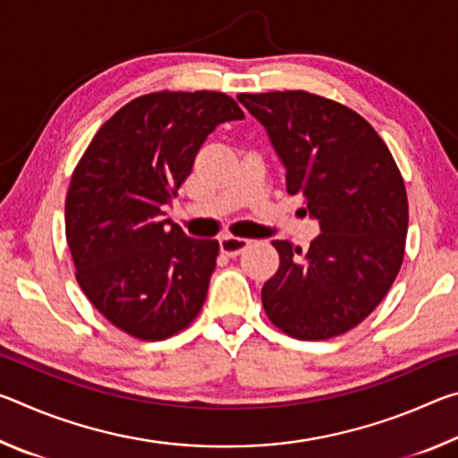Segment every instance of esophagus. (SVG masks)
Wrapping results in <instances>:
<instances>
[{"label": "esophagus", "instance_id": "34e87169", "mask_svg": "<svg viewBox=\"0 0 458 458\" xmlns=\"http://www.w3.org/2000/svg\"><path fill=\"white\" fill-rule=\"evenodd\" d=\"M250 242H252V240H248V238L226 234V236L220 238V250L226 254V257H238L240 252L246 250V248L250 246Z\"/></svg>", "mask_w": 458, "mask_h": 458}]
</instances>
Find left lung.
<instances>
[{
  "label": "left lung",
  "mask_w": 458,
  "mask_h": 458,
  "mask_svg": "<svg viewBox=\"0 0 458 458\" xmlns=\"http://www.w3.org/2000/svg\"><path fill=\"white\" fill-rule=\"evenodd\" d=\"M265 125L286 169V191L321 234L309 250L275 240L281 265L262 307L286 335L319 341L360 325L382 303L404 260L408 198L390 149L345 105L305 90L238 95Z\"/></svg>",
  "instance_id": "obj_1"
}]
</instances>
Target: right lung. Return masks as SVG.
<instances>
[{
    "instance_id": "add662e5",
    "label": "right lung",
    "mask_w": 458,
    "mask_h": 458,
    "mask_svg": "<svg viewBox=\"0 0 458 458\" xmlns=\"http://www.w3.org/2000/svg\"><path fill=\"white\" fill-rule=\"evenodd\" d=\"M244 119L214 90H161L131 100L92 137L66 193V240L82 293L114 327L143 341L196 319L218 240H196L161 220L191 174L206 137Z\"/></svg>"
}]
</instances>
